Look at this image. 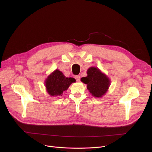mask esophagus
I'll use <instances>...</instances> for the list:
<instances>
[{"label":"esophagus","instance_id":"34e87169","mask_svg":"<svg viewBox=\"0 0 152 152\" xmlns=\"http://www.w3.org/2000/svg\"><path fill=\"white\" fill-rule=\"evenodd\" d=\"M75 79H76V81L77 82H79V81H80V76H79V75H77V76H75Z\"/></svg>","mask_w":152,"mask_h":152}]
</instances>
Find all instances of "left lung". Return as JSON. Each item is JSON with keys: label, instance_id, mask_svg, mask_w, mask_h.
Here are the masks:
<instances>
[{"label": "left lung", "instance_id": "obj_1", "mask_svg": "<svg viewBox=\"0 0 152 152\" xmlns=\"http://www.w3.org/2000/svg\"><path fill=\"white\" fill-rule=\"evenodd\" d=\"M87 76L81 79L87 84V89L95 98H101L108 90L111 81L109 77L97 67L91 66L87 71Z\"/></svg>", "mask_w": 152, "mask_h": 152}]
</instances>
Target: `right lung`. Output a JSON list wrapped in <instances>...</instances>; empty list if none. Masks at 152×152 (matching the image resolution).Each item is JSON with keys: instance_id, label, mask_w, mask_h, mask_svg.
I'll use <instances>...</instances> for the list:
<instances>
[{"instance_id": "obj_1", "label": "right lung", "mask_w": 152, "mask_h": 152, "mask_svg": "<svg viewBox=\"0 0 152 152\" xmlns=\"http://www.w3.org/2000/svg\"><path fill=\"white\" fill-rule=\"evenodd\" d=\"M76 82L73 77H66L61 71L55 69L45 80V86L47 93L52 97L60 96L66 91L69 86Z\"/></svg>"}]
</instances>
